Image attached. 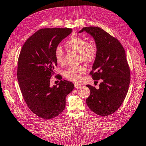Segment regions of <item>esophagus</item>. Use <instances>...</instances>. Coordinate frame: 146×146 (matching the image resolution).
I'll return each mask as SVG.
<instances>
[{
	"label": "esophagus",
	"instance_id": "esophagus-1",
	"mask_svg": "<svg viewBox=\"0 0 146 146\" xmlns=\"http://www.w3.org/2000/svg\"><path fill=\"white\" fill-rule=\"evenodd\" d=\"M75 87L76 88H79L80 87H81V85L79 84H75Z\"/></svg>",
	"mask_w": 146,
	"mask_h": 146
}]
</instances>
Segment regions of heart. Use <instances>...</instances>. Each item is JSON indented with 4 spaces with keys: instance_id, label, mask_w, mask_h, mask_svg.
I'll list each match as a JSON object with an SVG mask.
<instances>
[{
    "instance_id": "obj_1",
    "label": "heart",
    "mask_w": 146,
    "mask_h": 146,
    "mask_svg": "<svg viewBox=\"0 0 146 146\" xmlns=\"http://www.w3.org/2000/svg\"><path fill=\"white\" fill-rule=\"evenodd\" d=\"M66 46L70 49L79 53L80 59L83 62L90 63L95 60L98 48L94 43H88L85 38L80 36H73L68 40ZM54 57L58 64H62L64 61V52L61 47H57L54 51ZM86 72V68L84 66L71 67L64 71L66 78L74 82H78L82 76Z\"/></svg>"
}]
</instances>
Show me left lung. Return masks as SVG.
I'll return each instance as SVG.
<instances>
[{"label": "left lung", "mask_w": 146, "mask_h": 146, "mask_svg": "<svg viewBox=\"0 0 146 146\" xmlns=\"http://www.w3.org/2000/svg\"><path fill=\"white\" fill-rule=\"evenodd\" d=\"M84 31L94 39L98 48L90 74L94 80H101L99 88L87 85L90 90L87 104L97 115L108 116L120 107L129 87L130 72L125 50L118 40L101 28L84 27L78 33Z\"/></svg>", "instance_id": "left-lung-1"}]
</instances>
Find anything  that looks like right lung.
I'll list each match as a JSON object with an SVG mask.
<instances>
[{"label": "right lung", "mask_w": 146, "mask_h": 146, "mask_svg": "<svg viewBox=\"0 0 146 146\" xmlns=\"http://www.w3.org/2000/svg\"><path fill=\"white\" fill-rule=\"evenodd\" d=\"M72 32L71 28H44L36 31L23 46L18 62V80L28 108L40 118L49 119L65 108L66 98L73 90L71 82L61 80L50 86V80L58 65L56 48Z\"/></svg>", "instance_id": "obj_1"}]
</instances>
